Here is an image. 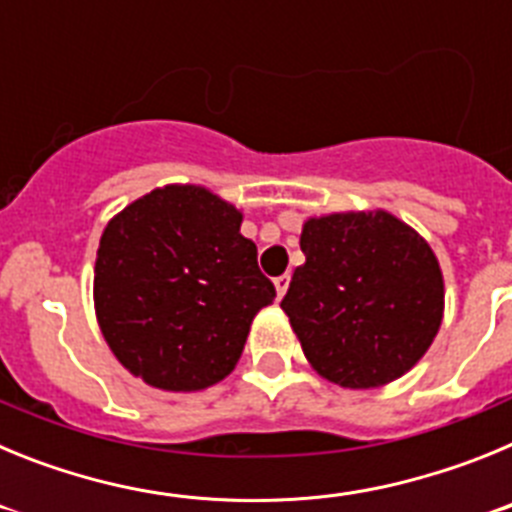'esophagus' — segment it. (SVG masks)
<instances>
[{
	"label": "esophagus",
	"instance_id": "esophagus-1",
	"mask_svg": "<svg viewBox=\"0 0 512 512\" xmlns=\"http://www.w3.org/2000/svg\"><path fill=\"white\" fill-rule=\"evenodd\" d=\"M274 287H277V295L284 297V292H287L289 287V274H282V277L274 279Z\"/></svg>",
	"mask_w": 512,
	"mask_h": 512
}]
</instances>
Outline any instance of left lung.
<instances>
[{"mask_svg":"<svg viewBox=\"0 0 512 512\" xmlns=\"http://www.w3.org/2000/svg\"><path fill=\"white\" fill-rule=\"evenodd\" d=\"M305 264L282 310L328 382L374 390L408 374L443 320V274L423 235L387 210L307 217Z\"/></svg>","mask_w":512,"mask_h":512,"instance_id":"8db88e82","label":"left lung"}]
</instances>
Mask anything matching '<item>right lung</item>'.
I'll list each match as a JSON object with an SVG mask.
<instances>
[{"label":"right lung","mask_w":512,"mask_h":512,"mask_svg":"<svg viewBox=\"0 0 512 512\" xmlns=\"http://www.w3.org/2000/svg\"><path fill=\"white\" fill-rule=\"evenodd\" d=\"M243 212L200 184H166L104 225L94 312L133 377L200 392L235 369L248 330L277 289L241 235Z\"/></svg>","instance_id":"add662e5"}]
</instances>
